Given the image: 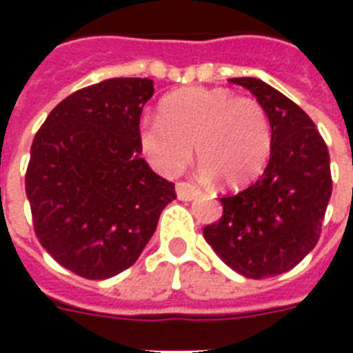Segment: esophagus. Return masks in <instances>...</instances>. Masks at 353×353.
Instances as JSON below:
<instances>
[{"label": "esophagus", "instance_id": "34e87169", "mask_svg": "<svg viewBox=\"0 0 353 353\" xmlns=\"http://www.w3.org/2000/svg\"><path fill=\"white\" fill-rule=\"evenodd\" d=\"M176 192L181 200H192L199 194V187L192 185L191 181H179L176 183Z\"/></svg>", "mask_w": 353, "mask_h": 353}]
</instances>
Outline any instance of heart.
<instances>
[{
    "label": "heart",
    "instance_id": "1",
    "mask_svg": "<svg viewBox=\"0 0 353 353\" xmlns=\"http://www.w3.org/2000/svg\"><path fill=\"white\" fill-rule=\"evenodd\" d=\"M138 145L161 176L174 177L192 161L223 187H244L261 176L272 153L266 109L225 87H187L161 101V119H143Z\"/></svg>",
    "mask_w": 353,
    "mask_h": 353
}]
</instances>
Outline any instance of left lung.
<instances>
[{
    "instance_id": "left-lung-1",
    "label": "left lung",
    "mask_w": 353,
    "mask_h": 353,
    "mask_svg": "<svg viewBox=\"0 0 353 353\" xmlns=\"http://www.w3.org/2000/svg\"><path fill=\"white\" fill-rule=\"evenodd\" d=\"M263 103L272 126V153L248 189L223 194L221 219L204 238L225 265L261 280L291 270L316 248L333 191L329 151L303 109L263 81L229 79Z\"/></svg>"
}]
</instances>
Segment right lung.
<instances>
[{
  "instance_id": "right-lung-1",
  "label": "right lung",
  "mask_w": 353,
  "mask_h": 353,
  "mask_svg": "<svg viewBox=\"0 0 353 353\" xmlns=\"http://www.w3.org/2000/svg\"><path fill=\"white\" fill-rule=\"evenodd\" d=\"M153 81L105 79L52 109L37 130L26 170L35 236L60 265L105 280L138 261L174 183L141 157L138 126Z\"/></svg>"
}]
</instances>
